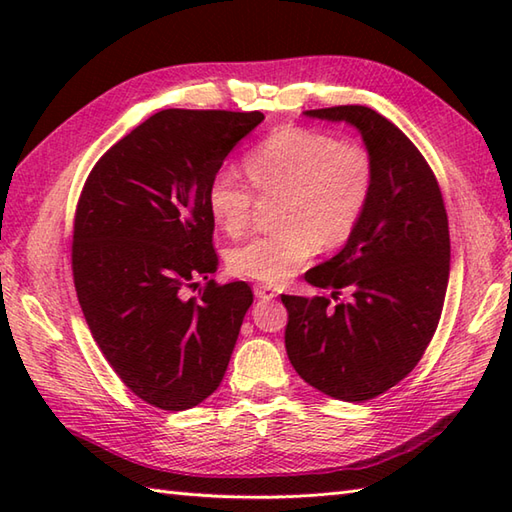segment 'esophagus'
<instances>
[{
    "mask_svg": "<svg viewBox=\"0 0 512 512\" xmlns=\"http://www.w3.org/2000/svg\"><path fill=\"white\" fill-rule=\"evenodd\" d=\"M255 297H257V299H264V301H270V299L277 297V292H275L273 288H270V286L257 284V286H255Z\"/></svg>",
    "mask_w": 512,
    "mask_h": 512,
    "instance_id": "1",
    "label": "esophagus"
}]
</instances>
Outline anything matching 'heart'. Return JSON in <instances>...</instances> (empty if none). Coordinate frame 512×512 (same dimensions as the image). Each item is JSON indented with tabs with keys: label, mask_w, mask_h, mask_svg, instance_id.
<instances>
[{
	"label": "heart",
	"mask_w": 512,
	"mask_h": 512,
	"mask_svg": "<svg viewBox=\"0 0 512 512\" xmlns=\"http://www.w3.org/2000/svg\"><path fill=\"white\" fill-rule=\"evenodd\" d=\"M259 198L279 200L277 233L257 235L228 255L235 275L281 284L323 248L350 239L374 191L376 169L361 145L306 127H281L244 158ZM213 222L239 235L253 211V193L237 173L222 169L206 187Z\"/></svg>",
	"instance_id": "heart-1"
}]
</instances>
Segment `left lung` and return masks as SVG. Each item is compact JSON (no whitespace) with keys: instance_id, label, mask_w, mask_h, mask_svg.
I'll use <instances>...</instances> for the list:
<instances>
[{"instance_id":"1","label":"left lung","mask_w":512,"mask_h":512,"mask_svg":"<svg viewBox=\"0 0 512 512\" xmlns=\"http://www.w3.org/2000/svg\"><path fill=\"white\" fill-rule=\"evenodd\" d=\"M347 123L361 134L376 180L345 246L310 268L306 281L350 301L281 295L288 310L286 352L297 374L325 396L363 402L385 394L418 365L438 328L449 284V220L427 160L416 145L365 105L303 112Z\"/></svg>"}]
</instances>
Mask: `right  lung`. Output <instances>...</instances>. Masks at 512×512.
Listing matches in <instances>:
<instances>
[{
	"mask_svg": "<svg viewBox=\"0 0 512 512\" xmlns=\"http://www.w3.org/2000/svg\"><path fill=\"white\" fill-rule=\"evenodd\" d=\"M262 112L162 110L107 149L74 215L76 297L118 378L184 411L220 387L253 303L246 281L184 299L217 270L206 187Z\"/></svg>",
	"mask_w": 512,
	"mask_h": 512,
	"instance_id": "obj_1",
	"label": "right lung"
}]
</instances>
